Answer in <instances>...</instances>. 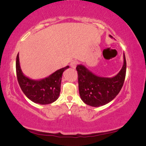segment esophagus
<instances>
[{
  "label": "esophagus",
  "mask_w": 146,
  "mask_h": 146,
  "mask_svg": "<svg viewBox=\"0 0 146 146\" xmlns=\"http://www.w3.org/2000/svg\"><path fill=\"white\" fill-rule=\"evenodd\" d=\"M77 64H78V62L76 61H72L70 63V66L72 68H76Z\"/></svg>",
  "instance_id": "esophagus-1"
}]
</instances>
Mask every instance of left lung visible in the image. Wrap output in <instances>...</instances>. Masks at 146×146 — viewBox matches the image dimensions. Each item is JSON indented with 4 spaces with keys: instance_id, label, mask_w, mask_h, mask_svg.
<instances>
[{
    "instance_id": "obj_1",
    "label": "left lung",
    "mask_w": 146,
    "mask_h": 146,
    "mask_svg": "<svg viewBox=\"0 0 146 146\" xmlns=\"http://www.w3.org/2000/svg\"><path fill=\"white\" fill-rule=\"evenodd\" d=\"M123 56L122 68L116 75L111 78L99 76L82 64L77 66L79 94L86 104L93 107L102 106L116 97L123 86L126 72L124 53Z\"/></svg>"
}]
</instances>
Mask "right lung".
<instances>
[{
    "instance_id": "obj_1",
    "label": "right lung",
    "mask_w": 146,
    "mask_h": 146,
    "mask_svg": "<svg viewBox=\"0 0 146 146\" xmlns=\"http://www.w3.org/2000/svg\"><path fill=\"white\" fill-rule=\"evenodd\" d=\"M68 68L69 66L58 70L44 78L33 80L24 74L20 66L19 54L17 56L16 70L22 91L32 102L41 105L49 104L58 98L62 74Z\"/></svg>"
}]
</instances>
